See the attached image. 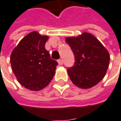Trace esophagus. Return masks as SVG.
<instances>
[{
  "label": "esophagus",
  "mask_w": 121,
  "mask_h": 121,
  "mask_svg": "<svg viewBox=\"0 0 121 121\" xmlns=\"http://www.w3.org/2000/svg\"><path fill=\"white\" fill-rule=\"evenodd\" d=\"M58 63H59V65H63V60L62 59H59V60H58Z\"/></svg>",
  "instance_id": "obj_1"
}]
</instances>
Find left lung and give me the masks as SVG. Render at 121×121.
<instances>
[{"instance_id":"1","label":"left lung","mask_w":121,"mask_h":121,"mask_svg":"<svg viewBox=\"0 0 121 121\" xmlns=\"http://www.w3.org/2000/svg\"><path fill=\"white\" fill-rule=\"evenodd\" d=\"M75 63L67 71L71 81L78 87L90 88L105 76L109 65L110 56L102 43L93 35L83 33L78 37L66 38Z\"/></svg>"}]
</instances>
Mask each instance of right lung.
I'll return each mask as SVG.
<instances>
[{"mask_svg":"<svg viewBox=\"0 0 121 121\" xmlns=\"http://www.w3.org/2000/svg\"><path fill=\"white\" fill-rule=\"evenodd\" d=\"M48 37L34 31L25 36L10 55V64L18 81L25 88L38 91L53 78L58 62L45 48Z\"/></svg>","mask_w":121,"mask_h":121,"instance_id":"add662e5","label":"right lung"}]
</instances>
